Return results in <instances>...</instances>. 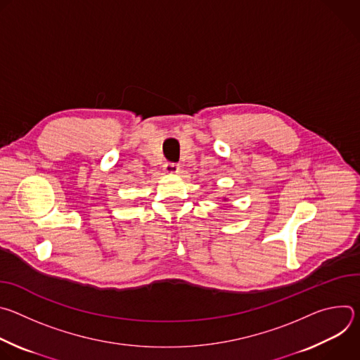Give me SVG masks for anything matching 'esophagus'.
<instances>
[{"label": "esophagus", "mask_w": 360, "mask_h": 360, "mask_svg": "<svg viewBox=\"0 0 360 360\" xmlns=\"http://www.w3.org/2000/svg\"><path fill=\"white\" fill-rule=\"evenodd\" d=\"M164 171L167 174H178L179 172V167L176 164H172V162H167L165 167H164Z\"/></svg>", "instance_id": "obj_1"}]
</instances>
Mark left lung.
<instances>
[{"instance_id":"1","label":"left lung","mask_w":360,"mask_h":360,"mask_svg":"<svg viewBox=\"0 0 360 360\" xmlns=\"http://www.w3.org/2000/svg\"><path fill=\"white\" fill-rule=\"evenodd\" d=\"M224 200H228V199H226V198H224Z\"/></svg>"}]
</instances>
